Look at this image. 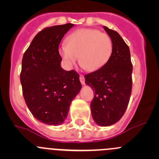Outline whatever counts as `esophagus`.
Listing matches in <instances>:
<instances>
[{
    "label": "esophagus",
    "mask_w": 159,
    "mask_h": 159,
    "mask_svg": "<svg viewBox=\"0 0 159 159\" xmlns=\"http://www.w3.org/2000/svg\"><path fill=\"white\" fill-rule=\"evenodd\" d=\"M80 81H81V84H83V85H84V84H85V81H84V77L82 75H80Z\"/></svg>",
    "instance_id": "34e87169"
}]
</instances>
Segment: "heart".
Here are the masks:
<instances>
[{
    "label": "heart",
    "mask_w": 159,
    "mask_h": 159,
    "mask_svg": "<svg viewBox=\"0 0 159 159\" xmlns=\"http://www.w3.org/2000/svg\"><path fill=\"white\" fill-rule=\"evenodd\" d=\"M113 51L111 38L107 34L91 28L72 32L66 38V44L59 48L58 53L68 68L78 61L84 69L95 71L103 68Z\"/></svg>",
    "instance_id": "obj_1"
}]
</instances>
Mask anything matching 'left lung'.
Wrapping results in <instances>:
<instances>
[{"label": "left lung", "mask_w": 159, "mask_h": 159, "mask_svg": "<svg viewBox=\"0 0 159 159\" xmlns=\"http://www.w3.org/2000/svg\"><path fill=\"white\" fill-rule=\"evenodd\" d=\"M113 43L109 61L101 69L86 75L85 84L94 96L91 103V115L102 127L119 121L129 105L132 87V64L129 46L119 34L104 26Z\"/></svg>", "instance_id": "8db88e82"}]
</instances>
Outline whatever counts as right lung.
<instances>
[{
	"label": "right lung",
	"mask_w": 159,
	"mask_h": 159,
	"mask_svg": "<svg viewBox=\"0 0 159 159\" xmlns=\"http://www.w3.org/2000/svg\"><path fill=\"white\" fill-rule=\"evenodd\" d=\"M73 24L44 28L34 38L22 59L20 83L28 109L36 119L58 125L67 118L81 89L79 75L61 67L58 46Z\"/></svg>",
	"instance_id": "obj_1"
}]
</instances>
